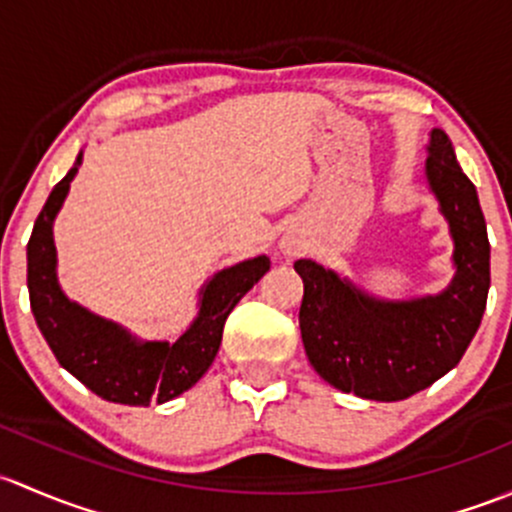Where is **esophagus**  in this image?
Instances as JSON below:
<instances>
[{"label": "esophagus", "instance_id": "34e87169", "mask_svg": "<svg viewBox=\"0 0 512 512\" xmlns=\"http://www.w3.org/2000/svg\"><path fill=\"white\" fill-rule=\"evenodd\" d=\"M283 251H286V254H293L295 244H291V241H283Z\"/></svg>", "mask_w": 512, "mask_h": 512}]
</instances>
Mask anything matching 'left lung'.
<instances>
[{
    "label": "left lung",
    "mask_w": 512,
    "mask_h": 512,
    "mask_svg": "<svg viewBox=\"0 0 512 512\" xmlns=\"http://www.w3.org/2000/svg\"><path fill=\"white\" fill-rule=\"evenodd\" d=\"M426 179L449 221L451 283L412 300L374 298L310 258L293 263L303 278L300 337L315 372L345 394L399 402L461 362L491 288V244L473 182L463 175L444 130H431Z\"/></svg>",
    "instance_id": "1"
}]
</instances>
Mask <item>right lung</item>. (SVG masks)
Wrapping results in <instances>:
<instances>
[{
    "mask_svg": "<svg viewBox=\"0 0 512 512\" xmlns=\"http://www.w3.org/2000/svg\"><path fill=\"white\" fill-rule=\"evenodd\" d=\"M81 160L83 152H78L76 165L51 189L26 246L31 313L63 370L100 399L128 407L165 404L194 387L212 367L226 318L254 283L261 281L271 261L268 256H256L214 273L199 291L197 318L175 342L138 340L123 325L66 298L56 278L54 219Z\"/></svg>",
    "mask_w": 512,
    "mask_h": 512,
    "instance_id": "obj_1",
    "label": "right lung"
}]
</instances>
